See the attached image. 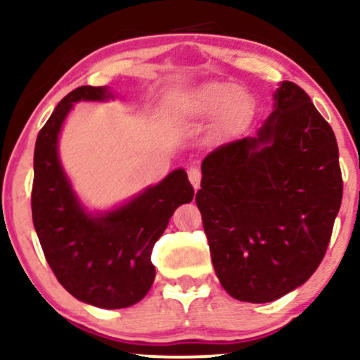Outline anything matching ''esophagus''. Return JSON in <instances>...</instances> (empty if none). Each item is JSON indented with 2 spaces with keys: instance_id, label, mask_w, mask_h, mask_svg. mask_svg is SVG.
<instances>
[{
  "instance_id": "obj_1",
  "label": "esophagus",
  "mask_w": 360,
  "mask_h": 360,
  "mask_svg": "<svg viewBox=\"0 0 360 360\" xmlns=\"http://www.w3.org/2000/svg\"><path fill=\"white\" fill-rule=\"evenodd\" d=\"M188 176H189V181H191L193 188H194V189L200 188V183H201V172H200V169L191 167V169H189V171H188Z\"/></svg>"
}]
</instances>
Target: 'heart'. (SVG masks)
I'll list each match as a JSON object with an SVG mask.
<instances>
[{"mask_svg": "<svg viewBox=\"0 0 360 360\" xmlns=\"http://www.w3.org/2000/svg\"><path fill=\"white\" fill-rule=\"evenodd\" d=\"M174 105L184 113L196 118L214 117L220 113L225 128H233L249 118L252 100L237 84L226 81H213L198 86L174 98Z\"/></svg>", "mask_w": 360, "mask_h": 360, "instance_id": "1", "label": "heart"}]
</instances>
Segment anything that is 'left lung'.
<instances>
[{"instance_id":"8db88e82","label":"left lung","mask_w":360,"mask_h":360,"mask_svg":"<svg viewBox=\"0 0 360 360\" xmlns=\"http://www.w3.org/2000/svg\"><path fill=\"white\" fill-rule=\"evenodd\" d=\"M201 174L196 205L232 298L269 303L311 278L340 210L342 172L332 127L298 84L281 82L257 135L214 148Z\"/></svg>"}]
</instances>
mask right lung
I'll use <instances>...</instances> for the list:
<instances>
[{
  "label": "right lung",
  "instance_id": "add662e5",
  "mask_svg": "<svg viewBox=\"0 0 360 360\" xmlns=\"http://www.w3.org/2000/svg\"><path fill=\"white\" fill-rule=\"evenodd\" d=\"M106 86H81L56 106L35 143L32 218L49 266L65 291L105 309L128 308L147 295L155 278L152 249L177 206L194 189L176 169L127 203L89 212L65 174L59 135L74 103L113 100Z\"/></svg>",
  "mask_w": 360,
  "mask_h": 360
}]
</instances>
